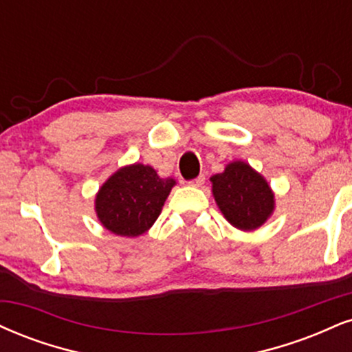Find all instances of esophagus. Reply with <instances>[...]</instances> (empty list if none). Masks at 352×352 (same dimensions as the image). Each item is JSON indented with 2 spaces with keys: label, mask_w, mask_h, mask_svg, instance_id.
I'll use <instances>...</instances> for the list:
<instances>
[{
  "label": "esophagus",
  "mask_w": 352,
  "mask_h": 352,
  "mask_svg": "<svg viewBox=\"0 0 352 352\" xmlns=\"http://www.w3.org/2000/svg\"><path fill=\"white\" fill-rule=\"evenodd\" d=\"M190 185H192V187H201L203 184H205V175H198L197 179H193V180H190L188 182Z\"/></svg>",
  "instance_id": "obj_1"
}]
</instances>
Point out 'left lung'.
<instances>
[{"label": "left lung", "instance_id": "8db88e82", "mask_svg": "<svg viewBox=\"0 0 352 352\" xmlns=\"http://www.w3.org/2000/svg\"><path fill=\"white\" fill-rule=\"evenodd\" d=\"M213 195L224 218L243 231L262 226L274 211V193L264 177L245 162H232L211 177Z\"/></svg>", "mask_w": 352, "mask_h": 352}]
</instances>
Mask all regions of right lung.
I'll list each match as a JSON object with an SVG mask.
<instances>
[{"label": "right lung", "mask_w": 352, "mask_h": 352, "mask_svg": "<svg viewBox=\"0 0 352 352\" xmlns=\"http://www.w3.org/2000/svg\"><path fill=\"white\" fill-rule=\"evenodd\" d=\"M173 185L175 180L160 179L149 165L120 168L96 195V214L114 234L135 238L159 218Z\"/></svg>", "instance_id": "1"}]
</instances>
